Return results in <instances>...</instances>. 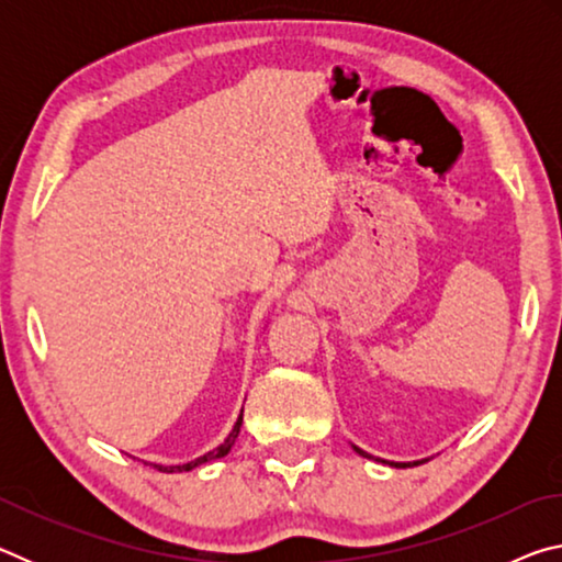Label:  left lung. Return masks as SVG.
<instances>
[{
	"label": "left lung",
	"instance_id": "8db88e82",
	"mask_svg": "<svg viewBox=\"0 0 562 562\" xmlns=\"http://www.w3.org/2000/svg\"><path fill=\"white\" fill-rule=\"evenodd\" d=\"M351 449H355L359 456H364V459H372V461H379V463H386V465H394V469H406V465H418L422 461H414V463H396V461H384V459H374V456H369L367 451H361L359 446L351 443ZM426 461V459H424Z\"/></svg>",
	"mask_w": 562,
	"mask_h": 562
}]
</instances>
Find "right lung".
I'll return each mask as SVG.
<instances>
[{"mask_svg": "<svg viewBox=\"0 0 562 562\" xmlns=\"http://www.w3.org/2000/svg\"><path fill=\"white\" fill-rule=\"evenodd\" d=\"M240 426H243V412H240V416H237L233 431L227 434V439H225L221 446H217V449L203 453L201 459L188 461V463H178V465H164V463H146V465H154V469L160 471V473H183V471H193L195 465H203V463H211V461H215V459H223V456L231 453V449L235 446L237 434H240Z\"/></svg>", "mask_w": 562, "mask_h": 562, "instance_id": "right-lung-1", "label": "right lung"}]
</instances>
